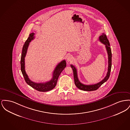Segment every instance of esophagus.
Returning <instances> with one entry per match:
<instances>
[{"label": "esophagus", "mask_w": 130, "mask_h": 130, "mask_svg": "<svg viewBox=\"0 0 130 130\" xmlns=\"http://www.w3.org/2000/svg\"><path fill=\"white\" fill-rule=\"evenodd\" d=\"M74 58L72 56H69L67 58V61L68 62H72Z\"/></svg>", "instance_id": "obj_1"}]
</instances>
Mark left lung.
Segmentation results:
<instances>
[{
    "label": "left lung",
    "mask_w": 130,
    "mask_h": 130,
    "mask_svg": "<svg viewBox=\"0 0 130 130\" xmlns=\"http://www.w3.org/2000/svg\"><path fill=\"white\" fill-rule=\"evenodd\" d=\"M99 40L101 43L105 45V47L108 53V72L107 73L106 76H105V78L102 80L99 83L95 84H93V85H85L81 83L79 80L77 76V70L76 68L74 65H71V67L74 73L75 85L78 89H80L81 90L85 91H93L96 90L99 88V87L101 86L104 82L107 80L110 77L111 67V52L110 43L106 35L104 33H103L102 35L99 37Z\"/></svg>",
    "instance_id": "8db88e82"
}]
</instances>
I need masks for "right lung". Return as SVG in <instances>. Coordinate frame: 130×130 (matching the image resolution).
I'll list each match as a JSON object with an SVG mask.
<instances>
[{
	"label": "right lung",
	"instance_id": "right-lung-1",
	"mask_svg": "<svg viewBox=\"0 0 130 130\" xmlns=\"http://www.w3.org/2000/svg\"><path fill=\"white\" fill-rule=\"evenodd\" d=\"M35 33L32 32L29 35V37L25 41L24 44L22 51V54L21 56L20 65H21V71L22 74H23L26 82L30 86L34 89L37 90L39 92H47L50 90H52L56 87L57 81L58 80V77L60 75L62 71L66 66V62L65 60L58 63L56 66L55 70L54 71L53 77L51 80L45 83H35L31 81L28 77V75L25 72V57L26 55L27 49L29 43L32 40L35 38L34 37Z\"/></svg>",
	"mask_w": 130,
	"mask_h": 130
}]
</instances>
